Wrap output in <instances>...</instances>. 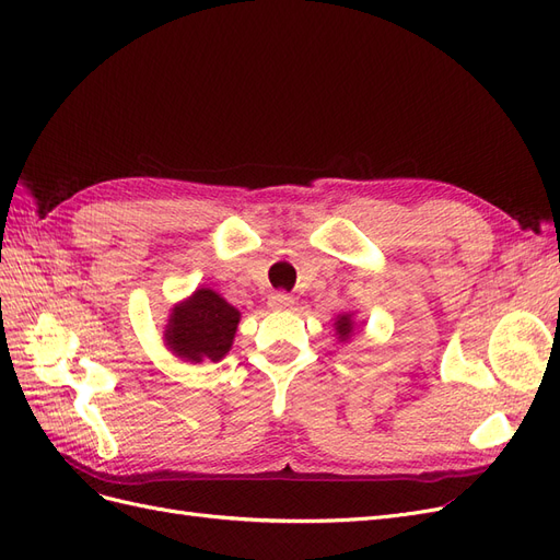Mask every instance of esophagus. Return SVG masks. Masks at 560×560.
<instances>
[{
  "label": "esophagus",
  "instance_id": "obj_1",
  "mask_svg": "<svg viewBox=\"0 0 560 560\" xmlns=\"http://www.w3.org/2000/svg\"><path fill=\"white\" fill-rule=\"evenodd\" d=\"M268 306L273 311H290L294 306V299L290 294H284V292H276L273 296L268 299Z\"/></svg>",
  "mask_w": 560,
  "mask_h": 560
}]
</instances>
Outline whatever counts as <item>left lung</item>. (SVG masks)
Returning <instances> with one entry per match:
<instances>
[{"label": "left lung", "instance_id": "1", "mask_svg": "<svg viewBox=\"0 0 560 560\" xmlns=\"http://www.w3.org/2000/svg\"><path fill=\"white\" fill-rule=\"evenodd\" d=\"M354 327H358V322H354V313H341V315H336L334 329H336L338 343H348L350 336L354 334Z\"/></svg>", "mask_w": 560, "mask_h": 560}]
</instances>
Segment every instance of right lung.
<instances>
[{
    "label": "right lung",
    "instance_id": "add662e5",
    "mask_svg": "<svg viewBox=\"0 0 560 560\" xmlns=\"http://www.w3.org/2000/svg\"><path fill=\"white\" fill-rule=\"evenodd\" d=\"M241 311L217 294L210 287L177 301L163 327V343L177 360L202 364L224 360L235 331H238Z\"/></svg>",
    "mask_w": 560,
    "mask_h": 560
}]
</instances>
